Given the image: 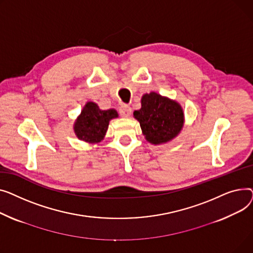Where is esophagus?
<instances>
[{"label":"esophagus","mask_w":253,"mask_h":253,"mask_svg":"<svg viewBox=\"0 0 253 253\" xmlns=\"http://www.w3.org/2000/svg\"><path fill=\"white\" fill-rule=\"evenodd\" d=\"M120 113L123 117H129L131 113V108L128 105H122L120 108Z\"/></svg>","instance_id":"esophagus-1"}]
</instances>
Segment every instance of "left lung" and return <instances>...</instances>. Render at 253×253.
<instances>
[{
    "label": "left lung",
    "mask_w": 253,
    "mask_h": 253,
    "mask_svg": "<svg viewBox=\"0 0 253 253\" xmlns=\"http://www.w3.org/2000/svg\"><path fill=\"white\" fill-rule=\"evenodd\" d=\"M147 142L153 145L172 141L183 129L185 115L179 102L155 92L141 98V108L133 112Z\"/></svg>",
    "instance_id": "left-lung-1"
}]
</instances>
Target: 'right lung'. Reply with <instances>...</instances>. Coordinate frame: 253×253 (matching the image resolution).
Instances as JSON below:
<instances>
[{"mask_svg": "<svg viewBox=\"0 0 253 253\" xmlns=\"http://www.w3.org/2000/svg\"><path fill=\"white\" fill-rule=\"evenodd\" d=\"M118 117L115 109L102 110L98 104L88 101L73 124V130L79 140L88 144L100 143L107 132L111 120Z\"/></svg>", "mask_w": 253, "mask_h": 253, "instance_id": "1", "label": "right lung"}]
</instances>
